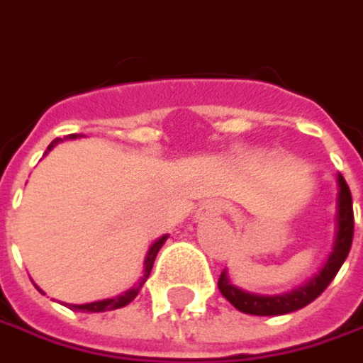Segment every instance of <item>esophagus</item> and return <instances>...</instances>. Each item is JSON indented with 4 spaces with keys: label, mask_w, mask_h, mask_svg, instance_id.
I'll return each instance as SVG.
<instances>
[{
    "label": "esophagus",
    "mask_w": 363,
    "mask_h": 363,
    "mask_svg": "<svg viewBox=\"0 0 363 363\" xmlns=\"http://www.w3.org/2000/svg\"><path fill=\"white\" fill-rule=\"evenodd\" d=\"M224 212V206L220 201H206L199 208V218H212V216H220Z\"/></svg>",
    "instance_id": "34e87169"
}]
</instances>
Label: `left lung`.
I'll return each mask as SVG.
<instances>
[{
	"label": "left lung",
	"instance_id": "1",
	"mask_svg": "<svg viewBox=\"0 0 363 363\" xmlns=\"http://www.w3.org/2000/svg\"><path fill=\"white\" fill-rule=\"evenodd\" d=\"M337 222H339V228H337L335 249H333L326 266L322 268V272L312 282H308L306 286H301L289 295L262 297V295H251V293H245V291L233 286L226 279V274L222 272L218 279L220 293L239 312L253 313V315H280V313L295 312V310L310 306L315 297H320L326 291V286L337 277V272L341 270L343 262L349 255L351 241H353V201H351V191H349L345 179L341 174H339V216H337Z\"/></svg>",
	"mask_w": 363,
	"mask_h": 363
}]
</instances>
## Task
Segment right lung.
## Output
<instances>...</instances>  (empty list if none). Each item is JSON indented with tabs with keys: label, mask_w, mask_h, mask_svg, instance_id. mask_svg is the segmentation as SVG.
Segmentation results:
<instances>
[{
	"label": "right lung",
	"mask_w": 363,
	"mask_h": 363,
	"mask_svg": "<svg viewBox=\"0 0 363 363\" xmlns=\"http://www.w3.org/2000/svg\"><path fill=\"white\" fill-rule=\"evenodd\" d=\"M74 137H77V135H74ZM57 141H60V139L51 141V145L48 147V151H50ZM164 241H166V237L157 239V241L151 245V249H149L147 257H145V279H147L149 272H151V268H153L155 255H157L160 247L164 245ZM137 293H139V289H133V291H128V293H124V295H120V297H116V299H104V301H95V303H86V306H70V308H74V310H83V312H108V310H118V308H124L126 303H130V301L135 299V295H137Z\"/></svg>",
	"instance_id": "add662e5"
}]
</instances>
